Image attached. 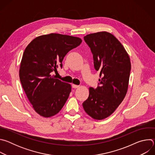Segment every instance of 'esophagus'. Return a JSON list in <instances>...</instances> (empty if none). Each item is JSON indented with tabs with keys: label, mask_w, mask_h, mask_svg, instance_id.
Returning <instances> with one entry per match:
<instances>
[{
	"label": "esophagus",
	"mask_w": 155,
	"mask_h": 155,
	"mask_svg": "<svg viewBox=\"0 0 155 155\" xmlns=\"http://www.w3.org/2000/svg\"><path fill=\"white\" fill-rule=\"evenodd\" d=\"M72 86L73 88H75V89H76V88H78L79 87L78 85H76V84H72Z\"/></svg>",
	"instance_id": "34e87169"
}]
</instances>
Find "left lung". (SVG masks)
Listing matches in <instances>:
<instances>
[{"label": "left lung", "mask_w": 155, "mask_h": 155, "mask_svg": "<svg viewBox=\"0 0 155 155\" xmlns=\"http://www.w3.org/2000/svg\"><path fill=\"white\" fill-rule=\"evenodd\" d=\"M84 40L93 54L94 69L102 77L96 88L90 87L89 97L82 105L87 115L103 120L114 112L126 94L130 59L122 44L110 33L88 34Z\"/></svg>", "instance_id": "left-lung-1"}]
</instances>
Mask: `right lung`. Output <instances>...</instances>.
Wrapping results in <instances>:
<instances>
[{
    "label": "right lung",
    "instance_id": "1",
    "mask_svg": "<svg viewBox=\"0 0 155 155\" xmlns=\"http://www.w3.org/2000/svg\"><path fill=\"white\" fill-rule=\"evenodd\" d=\"M76 37L50 34L34 38L26 48L19 69V78L35 112L44 117L57 114L71 91V86L52 76L67 53L79 46Z\"/></svg>",
    "mask_w": 155,
    "mask_h": 155
}]
</instances>
